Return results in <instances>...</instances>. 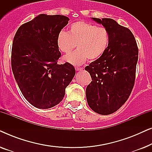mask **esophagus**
<instances>
[{
  "mask_svg": "<svg viewBox=\"0 0 152 152\" xmlns=\"http://www.w3.org/2000/svg\"><path fill=\"white\" fill-rule=\"evenodd\" d=\"M75 70H77V71H80V70H83V68H76Z\"/></svg>",
  "mask_w": 152,
  "mask_h": 152,
  "instance_id": "obj_1",
  "label": "esophagus"
}]
</instances>
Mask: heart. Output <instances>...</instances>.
I'll return each instance as SVG.
<instances>
[{
	"label": "heart",
	"instance_id": "b5f03b06",
	"mask_svg": "<svg viewBox=\"0 0 152 152\" xmlns=\"http://www.w3.org/2000/svg\"><path fill=\"white\" fill-rule=\"evenodd\" d=\"M109 42V34L103 27L84 21H77L69 26L68 32L61 31L57 37L58 49L69 54L75 48L78 50L63 58L64 62L82 65L88 59L93 61L104 53Z\"/></svg>",
	"mask_w": 152,
	"mask_h": 152
}]
</instances>
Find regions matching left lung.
I'll return each mask as SVG.
<instances>
[{
    "mask_svg": "<svg viewBox=\"0 0 152 152\" xmlns=\"http://www.w3.org/2000/svg\"><path fill=\"white\" fill-rule=\"evenodd\" d=\"M109 34L107 49L100 57L85 68L92 82L86 89L88 104L101 115H109L127 100L134 85L138 50L128 28L111 18H92Z\"/></svg>",
    "mask_w": 152,
    "mask_h": 152,
    "instance_id": "8db88e82",
    "label": "left lung"
}]
</instances>
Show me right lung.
Masks as SVG:
<instances>
[{
    "mask_svg": "<svg viewBox=\"0 0 152 152\" xmlns=\"http://www.w3.org/2000/svg\"><path fill=\"white\" fill-rule=\"evenodd\" d=\"M68 20L63 15L41 14L20 26L14 36L12 72L25 98L38 109H50L61 102L75 75L70 64H57L61 53L57 37Z\"/></svg>",
    "mask_w": 152,
    "mask_h": 152,
    "instance_id": "add662e5",
    "label": "right lung"
}]
</instances>
